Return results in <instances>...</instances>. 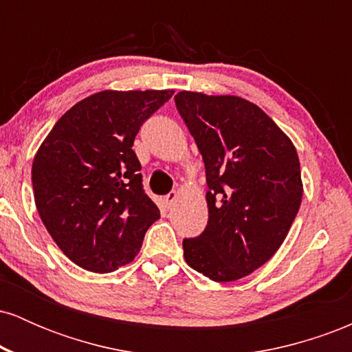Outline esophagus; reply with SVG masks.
Masks as SVG:
<instances>
[{"label":"esophagus","mask_w":352,"mask_h":352,"mask_svg":"<svg viewBox=\"0 0 352 352\" xmlns=\"http://www.w3.org/2000/svg\"><path fill=\"white\" fill-rule=\"evenodd\" d=\"M177 199H179V193H177V192H170V193H167V195L164 197V201H165V205H167V207L170 208L172 205L177 201Z\"/></svg>","instance_id":"1"}]
</instances>
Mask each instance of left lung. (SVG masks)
<instances>
[{"mask_svg":"<svg viewBox=\"0 0 352 352\" xmlns=\"http://www.w3.org/2000/svg\"><path fill=\"white\" fill-rule=\"evenodd\" d=\"M175 106L201 153L208 223L184 238L188 266L235 281L276 253L301 205L300 159L285 132L248 100L182 91Z\"/></svg>","mask_w":352,"mask_h":352,"instance_id":"left-lung-1","label":"left lung"}]
</instances>
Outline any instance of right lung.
Wrapping results in <instances>:
<instances>
[{"label":"right lung","mask_w":352,"mask_h":352,"mask_svg":"<svg viewBox=\"0 0 352 352\" xmlns=\"http://www.w3.org/2000/svg\"><path fill=\"white\" fill-rule=\"evenodd\" d=\"M173 91H102L71 107L33 162L34 201L56 245L87 272L131 263L160 217L144 192L135 135Z\"/></svg>","instance_id":"obj_1"}]
</instances>
